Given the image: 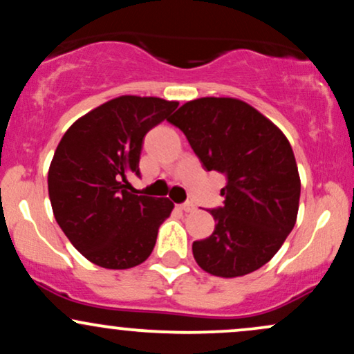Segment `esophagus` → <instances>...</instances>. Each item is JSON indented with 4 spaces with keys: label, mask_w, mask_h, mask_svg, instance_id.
<instances>
[{
    "label": "esophagus",
    "mask_w": 354,
    "mask_h": 354,
    "mask_svg": "<svg viewBox=\"0 0 354 354\" xmlns=\"http://www.w3.org/2000/svg\"><path fill=\"white\" fill-rule=\"evenodd\" d=\"M180 209L185 211V213H191V211H194L196 208H194L193 203H183V205H180Z\"/></svg>",
    "instance_id": "esophagus-1"
}]
</instances>
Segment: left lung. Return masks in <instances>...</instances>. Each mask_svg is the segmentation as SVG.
<instances>
[{"label": "left lung", "mask_w": 354, "mask_h": 354, "mask_svg": "<svg viewBox=\"0 0 354 354\" xmlns=\"http://www.w3.org/2000/svg\"><path fill=\"white\" fill-rule=\"evenodd\" d=\"M208 171L226 174L225 205L211 209L214 231L193 243L198 266L238 278L266 265L295 228L299 181L295 153L281 129L236 98L188 101L169 118Z\"/></svg>", "instance_id": "8db88e82"}]
</instances>
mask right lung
<instances>
[{"label":"right lung","mask_w":354,"mask_h":354,"mask_svg":"<svg viewBox=\"0 0 354 354\" xmlns=\"http://www.w3.org/2000/svg\"><path fill=\"white\" fill-rule=\"evenodd\" d=\"M178 101L124 95L76 120L61 138L50 171L53 214L71 245L106 270L148 259L173 201L135 194L126 176L140 174L143 138L168 120Z\"/></svg>","instance_id":"obj_1"}]
</instances>
